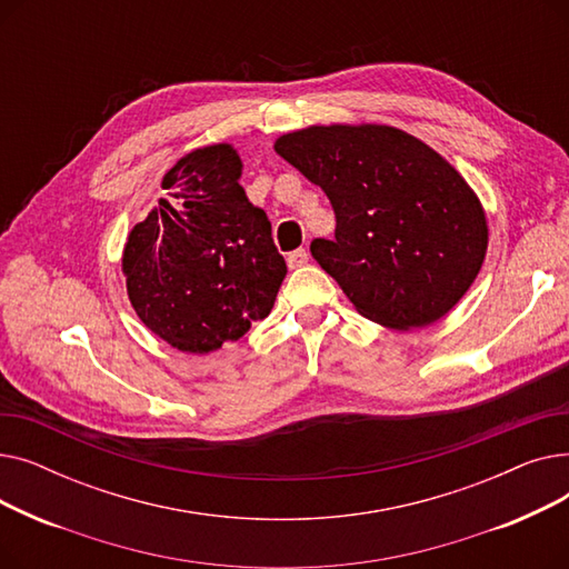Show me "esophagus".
Segmentation results:
<instances>
[{"instance_id":"obj_1","label":"esophagus","mask_w":569,"mask_h":569,"mask_svg":"<svg viewBox=\"0 0 569 569\" xmlns=\"http://www.w3.org/2000/svg\"><path fill=\"white\" fill-rule=\"evenodd\" d=\"M309 262V251L307 249H297L292 253H288V267L295 269V267H305Z\"/></svg>"}]
</instances>
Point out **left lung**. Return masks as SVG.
<instances>
[{
	"mask_svg": "<svg viewBox=\"0 0 569 569\" xmlns=\"http://www.w3.org/2000/svg\"><path fill=\"white\" fill-rule=\"evenodd\" d=\"M274 149L330 198L335 239H313L311 256L365 318L401 332L427 327L480 274L482 202L422 140L385 124H330L286 133Z\"/></svg>",
	"mask_w": 569,
	"mask_h": 569,
	"instance_id": "8db88e82",
	"label": "left lung"
}]
</instances>
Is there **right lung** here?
I'll return each mask as SVG.
<instances>
[{"label": "right lung", "mask_w": 569, "mask_h": 569, "mask_svg": "<svg viewBox=\"0 0 569 569\" xmlns=\"http://www.w3.org/2000/svg\"><path fill=\"white\" fill-rule=\"evenodd\" d=\"M242 159L228 142L193 149L163 177L159 207L129 232V300L159 339L204 355L269 316L286 277L272 223L251 204Z\"/></svg>", "instance_id": "1"}]
</instances>
